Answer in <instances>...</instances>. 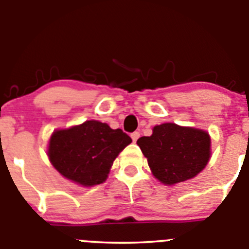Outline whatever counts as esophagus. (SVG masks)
Wrapping results in <instances>:
<instances>
[{"label":"esophagus","instance_id":"34e87169","mask_svg":"<svg viewBox=\"0 0 249 249\" xmlns=\"http://www.w3.org/2000/svg\"><path fill=\"white\" fill-rule=\"evenodd\" d=\"M130 136H131L132 141L136 142L137 139H139V137H140V132H139V131H135V132H132V134L130 135Z\"/></svg>","mask_w":249,"mask_h":249}]
</instances>
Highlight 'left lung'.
<instances>
[{
    "instance_id": "8db88e82",
    "label": "left lung",
    "mask_w": 249,
    "mask_h": 249,
    "mask_svg": "<svg viewBox=\"0 0 249 249\" xmlns=\"http://www.w3.org/2000/svg\"><path fill=\"white\" fill-rule=\"evenodd\" d=\"M151 136L137 140L149 169L164 185H175L198 175L212 156L211 136L202 129L174 123L156 125Z\"/></svg>"
}]
</instances>
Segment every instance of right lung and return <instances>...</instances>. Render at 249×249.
<instances>
[{
	"label": "right lung",
	"mask_w": 249,
	"mask_h": 249,
	"mask_svg": "<svg viewBox=\"0 0 249 249\" xmlns=\"http://www.w3.org/2000/svg\"><path fill=\"white\" fill-rule=\"evenodd\" d=\"M130 143L131 139L123 130H113L98 120H86L68 129L54 130L47 156L60 175L91 187L107 180L114 159Z\"/></svg>",
	"instance_id": "right-lung-1"
}]
</instances>
